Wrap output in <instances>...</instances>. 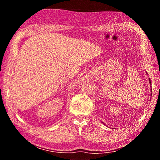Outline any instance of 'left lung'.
Segmentation results:
<instances>
[{
    "mask_svg": "<svg viewBox=\"0 0 160 160\" xmlns=\"http://www.w3.org/2000/svg\"><path fill=\"white\" fill-rule=\"evenodd\" d=\"M150 83H151V81H150Z\"/></svg>",
    "mask_w": 160,
    "mask_h": 160,
    "instance_id": "obj_1",
    "label": "left lung"
}]
</instances>
